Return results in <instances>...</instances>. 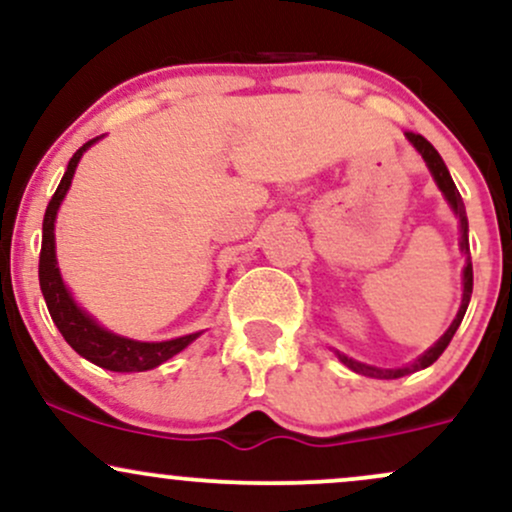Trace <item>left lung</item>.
Listing matches in <instances>:
<instances>
[{"label": "left lung", "instance_id": "8db88e82", "mask_svg": "<svg viewBox=\"0 0 512 512\" xmlns=\"http://www.w3.org/2000/svg\"><path fill=\"white\" fill-rule=\"evenodd\" d=\"M407 139H409L411 144H414V149L419 151L421 156H424V161H426L428 170H431L433 180H436V185L440 187V192H443L445 199H448V204L452 207V211H455V216H457V219H460V248H462L464 255H467V264H464V272H462V286H464V289H462V305H460V310H457V315H455V320H452V325L448 327V330H445L443 337H440L438 342L431 346V349L424 351V354L416 358V361L407 363V366H402V368H375V366H366V363H358V361H354V358L339 354V351H337L339 361H342L346 368H351L358 375H368V378H378V380L402 378V375L416 373V370L428 368V366H431V363H436L438 358H440V354H443V351L448 349L450 339L455 337L457 327H460L462 317H464V313H467V305H469V298H472V286H474L472 257H469V236H467L469 223H467V211H464L460 192H457L455 182H452L450 173H448V166H445L443 158H440L438 151L433 149V144L428 142V139L421 137V134H414V132H407Z\"/></svg>", "mask_w": 512, "mask_h": 512}]
</instances>
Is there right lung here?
<instances>
[{"mask_svg":"<svg viewBox=\"0 0 512 512\" xmlns=\"http://www.w3.org/2000/svg\"><path fill=\"white\" fill-rule=\"evenodd\" d=\"M103 137V134H101ZM91 139L81 146L76 154L69 158V166L64 170L60 185H57L55 195H52L48 209H45L43 219V248H40V264H38V279L40 291H43L45 303H48L52 322L57 330L62 332L64 342H67L79 356L86 361L96 363L105 370H115V373H142V370H151L168 358L180 354L185 346H190L202 332L185 334V337L168 339V342H137V339L120 337V334L108 332L105 327L98 325L91 315H86L79 305L74 303L72 293L64 286L60 267H57L55 255V219L57 209H60L64 195H67L69 185H72L74 170L79 166V158L91 144L98 139Z\"/></svg>","mask_w":512,"mask_h":512,"instance_id":"add662e5","label":"right lung"}]
</instances>
